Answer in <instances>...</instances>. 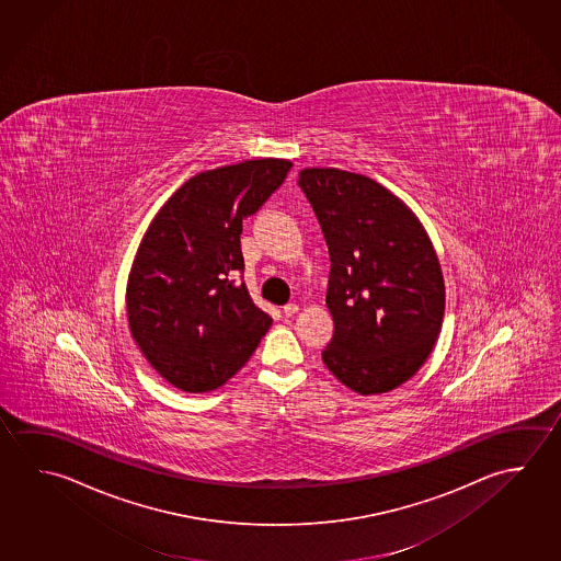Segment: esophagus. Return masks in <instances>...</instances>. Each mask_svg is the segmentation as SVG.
I'll list each match as a JSON object with an SVG mask.
<instances>
[{
  "mask_svg": "<svg viewBox=\"0 0 561 561\" xmlns=\"http://www.w3.org/2000/svg\"><path fill=\"white\" fill-rule=\"evenodd\" d=\"M299 311V307L295 304H287L284 307V314L285 317H294L295 313Z\"/></svg>",
  "mask_w": 561,
  "mask_h": 561,
  "instance_id": "34e87169",
  "label": "esophagus"
}]
</instances>
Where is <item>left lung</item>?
<instances>
[{
	"instance_id": "left-lung-1",
	"label": "left lung",
	"mask_w": 561,
	"mask_h": 561,
	"mask_svg": "<svg viewBox=\"0 0 561 561\" xmlns=\"http://www.w3.org/2000/svg\"><path fill=\"white\" fill-rule=\"evenodd\" d=\"M301 187L331 257L323 363L354 392L383 393L422 368L442 331V266L422 222L373 179L304 169Z\"/></svg>"
}]
</instances>
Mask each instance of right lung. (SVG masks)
I'll use <instances>...</instances> for the list:
<instances>
[{"label":"right lung","instance_id":"obj_1","mask_svg":"<svg viewBox=\"0 0 561 561\" xmlns=\"http://www.w3.org/2000/svg\"><path fill=\"white\" fill-rule=\"evenodd\" d=\"M287 159H254L188 179L161 207L129 272V331L148 363L183 392H210L248 363L272 317L252 304L242 220L272 197Z\"/></svg>","mask_w":561,"mask_h":561}]
</instances>
